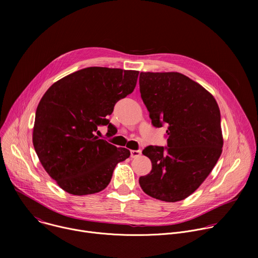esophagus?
<instances>
[{"mask_svg": "<svg viewBox=\"0 0 258 258\" xmlns=\"http://www.w3.org/2000/svg\"><path fill=\"white\" fill-rule=\"evenodd\" d=\"M141 154H142V151H141V150H132V151H131V157H133V158L140 157Z\"/></svg>", "mask_w": 258, "mask_h": 258, "instance_id": "obj_1", "label": "esophagus"}]
</instances>
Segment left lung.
<instances>
[{
	"label": "left lung",
	"mask_w": 258,
	"mask_h": 258,
	"mask_svg": "<svg viewBox=\"0 0 258 258\" xmlns=\"http://www.w3.org/2000/svg\"><path fill=\"white\" fill-rule=\"evenodd\" d=\"M140 93L152 124H167V148L148 146L152 170L139 178L153 198L176 202L193 194L223 151L220 111L214 97L179 72H141Z\"/></svg>",
	"instance_id": "1"
}]
</instances>
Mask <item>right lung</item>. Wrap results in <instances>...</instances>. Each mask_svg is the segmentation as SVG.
<instances>
[{
    "label": "right lung",
    "mask_w": 258,
    "mask_h": 258,
    "mask_svg": "<svg viewBox=\"0 0 258 258\" xmlns=\"http://www.w3.org/2000/svg\"><path fill=\"white\" fill-rule=\"evenodd\" d=\"M139 71L88 67L54 83L35 112L32 143L43 167L65 192L90 195L104 190L118 162L130 157L99 139V125L114 126L107 116L133 93Z\"/></svg>",
    "instance_id": "add662e5"
}]
</instances>
